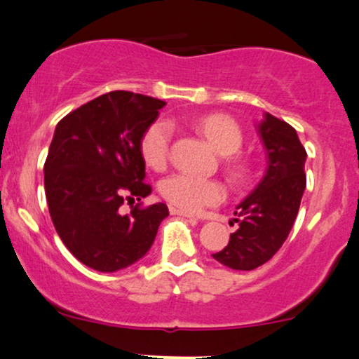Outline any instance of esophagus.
Listing matches in <instances>:
<instances>
[{"label":"esophagus","mask_w":359,"mask_h":359,"mask_svg":"<svg viewBox=\"0 0 359 359\" xmlns=\"http://www.w3.org/2000/svg\"><path fill=\"white\" fill-rule=\"evenodd\" d=\"M169 210H170L172 215H179V217H185V218H195V215L189 213V212H184V210H179V208H175V207H170ZM195 219H197V218H195Z\"/></svg>","instance_id":"34e87169"}]
</instances>
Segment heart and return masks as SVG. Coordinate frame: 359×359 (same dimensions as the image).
<instances>
[{"label":"heart","instance_id":"heart-1","mask_svg":"<svg viewBox=\"0 0 359 359\" xmlns=\"http://www.w3.org/2000/svg\"><path fill=\"white\" fill-rule=\"evenodd\" d=\"M198 130L203 133L218 154L235 156L243 146V133L231 118L223 114H210L198 121ZM172 140V124L165 119H157L141 137L140 151L144 162L152 169H164L169 161ZM226 165L235 179L245 177V165L235 157H229ZM159 192L170 205L184 212H200L205 207L218 205L224 198V189L218 180L202 179L189 174H172L159 184Z\"/></svg>","mask_w":359,"mask_h":359}]
</instances>
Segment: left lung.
<instances>
[{
  "label": "left lung",
  "mask_w": 359,
  "mask_h": 359,
  "mask_svg": "<svg viewBox=\"0 0 359 359\" xmlns=\"http://www.w3.org/2000/svg\"><path fill=\"white\" fill-rule=\"evenodd\" d=\"M266 151V170L251 194L236 205L238 229L228 246L213 257L236 271H252L271 259L287 240L297 218L305 184L307 152L297 131L279 118L264 113L256 123Z\"/></svg>",
  "instance_id": "8db88e82"
}]
</instances>
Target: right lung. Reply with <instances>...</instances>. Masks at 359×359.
<instances>
[{
  "mask_svg": "<svg viewBox=\"0 0 359 359\" xmlns=\"http://www.w3.org/2000/svg\"><path fill=\"white\" fill-rule=\"evenodd\" d=\"M164 107L144 95L109 92L55 126L44 165L50 218L67 250L95 271L116 272L142 259L169 215L165 203L121 213L126 200L151 194L140 142Z\"/></svg>",
  "mask_w": 359,
  "mask_h": 359,
  "instance_id": "1",
  "label": "right lung"
}]
</instances>
